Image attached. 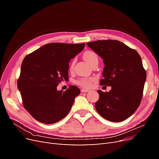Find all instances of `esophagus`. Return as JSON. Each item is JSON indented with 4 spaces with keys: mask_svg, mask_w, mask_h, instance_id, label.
<instances>
[{
    "mask_svg": "<svg viewBox=\"0 0 159 159\" xmlns=\"http://www.w3.org/2000/svg\"><path fill=\"white\" fill-rule=\"evenodd\" d=\"M89 89H82L81 90V93H86V92H89Z\"/></svg>",
    "mask_w": 159,
    "mask_h": 159,
    "instance_id": "esophagus-1",
    "label": "esophagus"
}]
</instances>
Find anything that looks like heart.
I'll return each mask as SVG.
<instances>
[{"mask_svg":"<svg viewBox=\"0 0 159 159\" xmlns=\"http://www.w3.org/2000/svg\"><path fill=\"white\" fill-rule=\"evenodd\" d=\"M83 57H84V60L87 61L89 65L92 64L95 61L98 60V56L93 51H91V50L85 51L84 53ZM74 62H75L74 60H73L71 61L70 65V70H71L74 68ZM94 81H95V78H93V77H89V78H81L76 81V84L79 85L80 86H81V87L89 88Z\"/></svg>","mask_w":159,"mask_h":159,"instance_id":"b5f03b06","label":"heart"}]
</instances>
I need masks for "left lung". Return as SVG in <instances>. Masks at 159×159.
<instances>
[{
  "instance_id": "left-lung-1",
  "label": "left lung",
  "mask_w": 159,
  "mask_h": 159,
  "mask_svg": "<svg viewBox=\"0 0 159 159\" xmlns=\"http://www.w3.org/2000/svg\"><path fill=\"white\" fill-rule=\"evenodd\" d=\"M87 45L103 60L101 85L111 86L109 92L98 90L95 109L104 119L121 122L135 112L142 100L147 78L139 53L123 42L103 40Z\"/></svg>"
}]
</instances>
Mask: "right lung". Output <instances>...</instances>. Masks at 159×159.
Segmentation results:
<instances>
[{"instance_id":"add662e5","label":"right lung","mask_w":159,"mask_h":159,"mask_svg":"<svg viewBox=\"0 0 159 159\" xmlns=\"http://www.w3.org/2000/svg\"><path fill=\"white\" fill-rule=\"evenodd\" d=\"M85 45L50 43L24 58L17 86L24 107L38 121L53 124L69 113L80 89L72 85L65 91L57 87L68 80L69 61Z\"/></svg>"}]
</instances>
